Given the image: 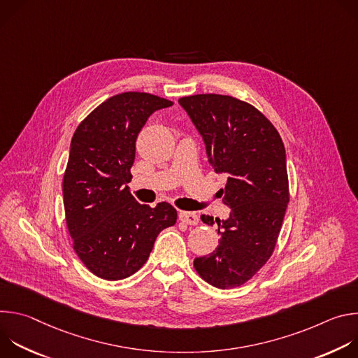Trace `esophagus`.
I'll return each instance as SVG.
<instances>
[{
    "instance_id": "obj_1",
    "label": "esophagus",
    "mask_w": 358,
    "mask_h": 358,
    "mask_svg": "<svg viewBox=\"0 0 358 358\" xmlns=\"http://www.w3.org/2000/svg\"><path fill=\"white\" fill-rule=\"evenodd\" d=\"M178 218L181 222H184L187 225H196L199 221L198 215L195 213H189V211H180Z\"/></svg>"
}]
</instances>
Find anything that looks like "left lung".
Segmentation results:
<instances>
[{
    "label": "left lung",
    "instance_id": "8db88e82",
    "mask_svg": "<svg viewBox=\"0 0 358 358\" xmlns=\"http://www.w3.org/2000/svg\"><path fill=\"white\" fill-rule=\"evenodd\" d=\"M202 134L215 173L228 180L224 203L229 218L201 215L218 224V246L195 258L196 273L218 289L246 283L275 250L289 202V178L282 137L268 117L248 101L201 93L178 99Z\"/></svg>",
    "mask_w": 358,
    "mask_h": 358
}]
</instances>
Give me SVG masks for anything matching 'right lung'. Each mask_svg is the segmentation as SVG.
I'll return each instance as SVG.
<instances>
[{
    "label": "right lung",
    "instance_id": "right-lung-1",
    "mask_svg": "<svg viewBox=\"0 0 358 358\" xmlns=\"http://www.w3.org/2000/svg\"><path fill=\"white\" fill-rule=\"evenodd\" d=\"M171 105L145 92L119 93L75 130L62 182L66 227L78 258L97 278L120 280L136 273L157 235L177 222L171 203H138L126 185L140 130L152 112Z\"/></svg>",
    "mask_w": 358,
    "mask_h": 358
}]
</instances>
